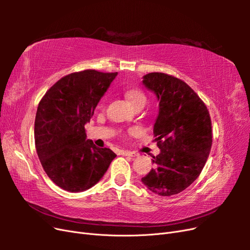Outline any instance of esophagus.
I'll use <instances>...</instances> for the list:
<instances>
[{
  "instance_id": "obj_1",
  "label": "esophagus",
  "mask_w": 250,
  "mask_h": 250,
  "mask_svg": "<svg viewBox=\"0 0 250 250\" xmlns=\"http://www.w3.org/2000/svg\"><path fill=\"white\" fill-rule=\"evenodd\" d=\"M124 156H130V157H135L138 156L139 154L137 152H134V151H128V150H125V151H122V153H121Z\"/></svg>"
}]
</instances>
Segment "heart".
Wrapping results in <instances>:
<instances>
[{
  "instance_id": "1",
  "label": "heart",
  "mask_w": 250,
  "mask_h": 250,
  "mask_svg": "<svg viewBox=\"0 0 250 250\" xmlns=\"http://www.w3.org/2000/svg\"><path fill=\"white\" fill-rule=\"evenodd\" d=\"M126 97L133 106L138 104H145L147 100L146 95L139 88H129L126 92Z\"/></svg>"
}]
</instances>
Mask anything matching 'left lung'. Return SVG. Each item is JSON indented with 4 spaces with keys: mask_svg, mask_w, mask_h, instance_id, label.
<instances>
[{
    "mask_svg": "<svg viewBox=\"0 0 250 250\" xmlns=\"http://www.w3.org/2000/svg\"><path fill=\"white\" fill-rule=\"evenodd\" d=\"M143 84L160 102L153 134L161 153L142 183L160 196L183 192L197 179L211 148V122L206 104L186 82L149 73Z\"/></svg>",
    "mask_w": 250,
    "mask_h": 250,
    "instance_id": "left-lung-1",
    "label": "left lung"
}]
</instances>
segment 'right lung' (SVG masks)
<instances>
[{
	"label": "right lung",
	"mask_w": 250,
	"mask_h": 250,
	"mask_svg": "<svg viewBox=\"0 0 250 250\" xmlns=\"http://www.w3.org/2000/svg\"><path fill=\"white\" fill-rule=\"evenodd\" d=\"M118 73L85 70L62 77L37 107L34 140L44 172L72 193L95 186L117 155L86 139L84 126Z\"/></svg>",
	"instance_id": "right-lung-1"
}]
</instances>
